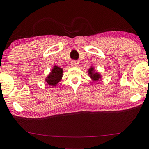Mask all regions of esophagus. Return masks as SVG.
Instances as JSON below:
<instances>
[{"mask_svg":"<svg viewBox=\"0 0 149 149\" xmlns=\"http://www.w3.org/2000/svg\"><path fill=\"white\" fill-rule=\"evenodd\" d=\"M78 65V61H72L71 62V66L75 67V66H77Z\"/></svg>","mask_w":149,"mask_h":149,"instance_id":"obj_1","label":"esophagus"}]
</instances>
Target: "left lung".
<instances>
[{
  "instance_id": "8db88e82",
  "label": "left lung",
  "mask_w": 149,
  "mask_h": 149,
  "mask_svg": "<svg viewBox=\"0 0 149 149\" xmlns=\"http://www.w3.org/2000/svg\"><path fill=\"white\" fill-rule=\"evenodd\" d=\"M88 75H89L90 78L94 81H98V80L100 79L101 77H102V76L98 72L95 71L94 67L93 66H91V68L88 70Z\"/></svg>"
}]
</instances>
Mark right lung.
<instances>
[{
	"instance_id": "obj_1",
	"label": "right lung",
	"mask_w": 149,
	"mask_h": 149,
	"mask_svg": "<svg viewBox=\"0 0 149 149\" xmlns=\"http://www.w3.org/2000/svg\"><path fill=\"white\" fill-rule=\"evenodd\" d=\"M63 68L57 66H54L49 74L45 78V81L49 86H55L61 81L63 76Z\"/></svg>"
}]
</instances>
